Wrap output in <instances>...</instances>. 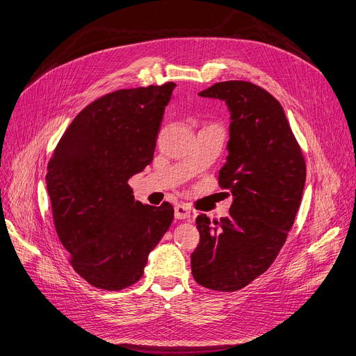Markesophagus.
I'll use <instances>...</instances> for the list:
<instances>
[{
	"mask_svg": "<svg viewBox=\"0 0 356 356\" xmlns=\"http://www.w3.org/2000/svg\"><path fill=\"white\" fill-rule=\"evenodd\" d=\"M175 217H176L177 220L191 218V209H189L186 205L177 204V205L175 207Z\"/></svg>",
	"mask_w": 356,
	"mask_h": 356,
	"instance_id": "1",
	"label": "esophagus"
}]
</instances>
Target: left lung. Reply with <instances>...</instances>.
Instances as JSON below:
<instances>
[{
    "instance_id": "8db88e82",
    "label": "left lung",
    "mask_w": 356,
    "mask_h": 356,
    "mask_svg": "<svg viewBox=\"0 0 356 356\" xmlns=\"http://www.w3.org/2000/svg\"><path fill=\"white\" fill-rule=\"evenodd\" d=\"M200 97L230 111L227 161L218 185L233 202L227 217H196L200 243L191 255L196 283L234 292L268 270L292 229L307 165L280 102L251 82H220Z\"/></svg>"
}]
</instances>
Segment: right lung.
<instances>
[{
  "label": "right lung",
  "instance_id": "right-lung-1",
  "mask_svg": "<svg viewBox=\"0 0 356 356\" xmlns=\"http://www.w3.org/2000/svg\"><path fill=\"white\" fill-rule=\"evenodd\" d=\"M175 86L120 89L90 102L48 163L45 180L58 239L74 271L104 291L136 283L173 221L171 204L135 202L127 181L152 161Z\"/></svg>",
  "mask_w": 356,
  "mask_h": 356
}]
</instances>
